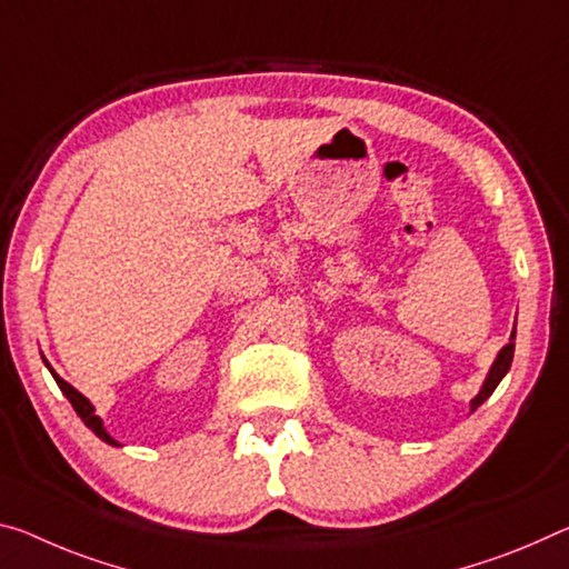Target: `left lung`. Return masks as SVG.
<instances>
[{
  "mask_svg": "<svg viewBox=\"0 0 569 569\" xmlns=\"http://www.w3.org/2000/svg\"><path fill=\"white\" fill-rule=\"evenodd\" d=\"M513 337H517V323H513V331H511V337H509V345L503 347L499 355H496V359H493V365H491V369H489V375H486V380H483V385H481V390H479V395H476V398L471 400V412L479 408V405H483L486 400L491 398V392L496 390V385H499L501 380H503V375L509 372V367H511V359H513Z\"/></svg>",
  "mask_w": 569,
  "mask_h": 569,
  "instance_id": "8db88e82",
  "label": "left lung"
}]
</instances>
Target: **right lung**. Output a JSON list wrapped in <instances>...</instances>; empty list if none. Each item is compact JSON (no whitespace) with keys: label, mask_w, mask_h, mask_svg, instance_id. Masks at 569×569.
Masks as SVG:
<instances>
[{"label":"right lung","mask_w":569,"mask_h":569,"mask_svg":"<svg viewBox=\"0 0 569 569\" xmlns=\"http://www.w3.org/2000/svg\"><path fill=\"white\" fill-rule=\"evenodd\" d=\"M44 365H48V359H44ZM48 369L52 372V367H50V365H48ZM52 377H56V382H58V387L62 390V395H66V398L70 400V405H73V410L78 412V418L83 420L86 426H88L90 430H93L98 438L103 440V443H108V446H121L119 440H113L111 436H108L106 428H103V420L98 418L96 410H93V405H90V400H88V398H83V395H80L73 385H68L66 380H62L60 375L52 372Z\"/></svg>","instance_id":"add662e5"}]
</instances>
